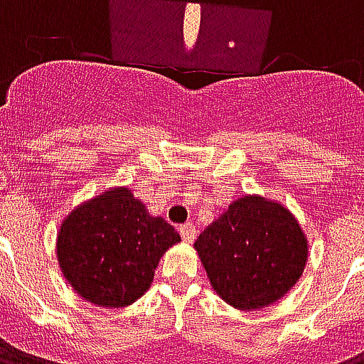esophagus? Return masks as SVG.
Segmentation results:
<instances>
[{"instance_id": "1", "label": "esophagus", "mask_w": 364, "mask_h": 364, "mask_svg": "<svg viewBox=\"0 0 364 364\" xmlns=\"http://www.w3.org/2000/svg\"><path fill=\"white\" fill-rule=\"evenodd\" d=\"M179 234H181L183 242L191 244V242H195V237H197V228H195V224L187 222V224H183L181 228H179Z\"/></svg>"}]
</instances>
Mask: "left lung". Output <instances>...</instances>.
<instances>
[{"instance_id": "left-lung-1", "label": "left lung", "mask_w": 364, "mask_h": 364, "mask_svg": "<svg viewBox=\"0 0 364 364\" xmlns=\"http://www.w3.org/2000/svg\"><path fill=\"white\" fill-rule=\"evenodd\" d=\"M214 292L244 312L279 302L302 277L308 237L279 200L244 195L195 242Z\"/></svg>"}]
</instances>
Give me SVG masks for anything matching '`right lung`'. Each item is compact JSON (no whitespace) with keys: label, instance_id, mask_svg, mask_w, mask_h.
I'll return each instance as SVG.
<instances>
[{"label":"right lung","instance_id":"1","mask_svg":"<svg viewBox=\"0 0 364 364\" xmlns=\"http://www.w3.org/2000/svg\"><path fill=\"white\" fill-rule=\"evenodd\" d=\"M181 237L128 187H109L62 220L56 255L68 284L91 304L124 308L151 287L159 259Z\"/></svg>","mask_w":364,"mask_h":364}]
</instances>
